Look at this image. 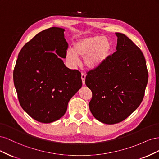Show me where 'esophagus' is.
<instances>
[{
  "label": "esophagus",
  "instance_id": "1",
  "mask_svg": "<svg viewBox=\"0 0 159 159\" xmlns=\"http://www.w3.org/2000/svg\"><path fill=\"white\" fill-rule=\"evenodd\" d=\"M85 74H81V80H82V83H83V85H85Z\"/></svg>",
  "mask_w": 159,
  "mask_h": 159
}]
</instances>
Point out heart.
<instances>
[{
  "label": "heart",
  "mask_w": 159,
  "mask_h": 159,
  "mask_svg": "<svg viewBox=\"0 0 159 159\" xmlns=\"http://www.w3.org/2000/svg\"><path fill=\"white\" fill-rule=\"evenodd\" d=\"M113 43L109 38L101 35L81 37L74 44L73 48L67 50L66 58L72 66L79 63L78 57L89 70H96L108 59L113 50Z\"/></svg>",
  "instance_id": "b5f03b06"
}]
</instances>
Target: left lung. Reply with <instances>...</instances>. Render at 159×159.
<instances>
[{"label": "left lung", "instance_id": "obj_1", "mask_svg": "<svg viewBox=\"0 0 159 159\" xmlns=\"http://www.w3.org/2000/svg\"><path fill=\"white\" fill-rule=\"evenodd\" d=\"M115 34L117 51L99 68L89 71L85 78L92 92L91 112L98 121L109 125L123 121L137 109L148 82L141 50L123 34Z\"/></svg>", "mask_w": 159, "mask_h": 159}]
</instances>
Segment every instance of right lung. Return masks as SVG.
<instances>
[{
    "label": "right lung",
    "instance_id": "1",
    "mask_svg": "<svg viewBox=\"0 0 159 159\" xmlns=\"http://www.w3.org/2000/svg\"><path fill=\"white\" fill-rule=\"evenodd\" d=\"M64 31L52 27L37 34L19 52L13 71L22 108L43 123L64 116L69 101L82 86L80 72L67 68L61 59L68 46Z\"/></svg>",
    "mask_w": 159,
    "mask_h": 159
}]
</instances>
